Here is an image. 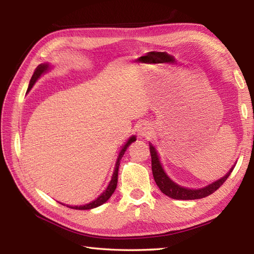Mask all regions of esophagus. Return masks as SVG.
Returning <instances> with one entry per match:
<instances>
[{
    "instance_id": "1",
    "label": "esophagus",
    "mask_w": 254,
    "mask_h": 254,
    "mask_svg": "<svg viewBox=\"0 0 254 254\" xmlns=\"http://www.w3.org/2000/svg\"><path fill=\"white\" fill-rule=\"evenodd\" d=\"M152 130H153L152 127H150L147 122L139 123L137 127V133H138V135H141V136L149 135V134L152 133Z\"/></svg>"
}]
</instances>
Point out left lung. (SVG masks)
Here are the masks:
<instances>
[{
    "label": "left lung",
    "mask_w": 254,
    "mask_h": 254,
    "mask_svg": "<svg viewBox=\"0 0 254 254\" xmlns=\"http://www.w3.org/2000/svg\"><path fill=\"white\" fill-rule=\"evenodd\" d=\"M149 152H150V156H152V171H153V176H154V180L156 182V185L158 186L160 191L164 194H166L167 196L175 199H197V198L208 196L222 187L223 183L227 180V178L230 176V174L234 170V167H233L227 175L223 177L222 179L213 182L212 185L202 189H197V190H191V189H187V188H182L180 186H178L174 181L170 180V178L165 174L163 167L160 165L157 152H156V149L152 144H149Z\"/></svg>",
    "instance_id": "1"
}]
</instances>
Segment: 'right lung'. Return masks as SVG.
Instances as JSON below:
<instances>
[{
	"label": "right lung",
	"instance_id": "obj_1",
	"mask_svg": "<svg viewBox=\"0 0 254 254\" xmlns=\"http://www.w3.org/2000/svg\"><path fill=\"white\" fill-rule=\"evenodd\" d=\"M48 68H49V64H40V65H38L35 69L34 74H32L31 76V79H30V83H29V86H28V89H27V91H29L31 89L32 86H34V84L36 83V80L40 77V75L42 73H45L48 71ZM136 141V137L135 136H132L130 137V139L127 142V144L124 145L123 148L121 149L120 154H119V157H118V160H117V164H116V168H115V172H113L112 175V178H111V181L109 183V186H108V188L106 189V191L101 194V195L99 197H97L95 201H93L91 203H88V204H85V205H80V206H68L67 207L69 208H73V209H91V208H95V207H98L100 206L101 204H104L105 202H107L108 199L110 198V196L112 195V193L115 192L116 188H117V185H118V171H119V166H120V161H121V158L123 157L124 153H126V150L127 149V147L130 146V145Z\"/></svg>",
	"mask_w": 254,
	"mask_h": 254
}]
</instances>
